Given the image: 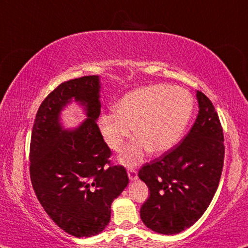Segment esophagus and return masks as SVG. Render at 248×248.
Instances as JSON below:
<instances>
[{"label": "esophagus", "instance_id": "34e87169", "mask_svg": "<svg viewBox=\"0 0 248 248\" xmlns=\"http://www.w3.org/2000/svg\"><path fill=\"white\" fill-rule=\"evenodd\" d=\"M128 177H129V179L131 180V182H134V180L138 179V173H137L135 168H129L128 169Z\"/></svg>", "mask_w": 248, "mask_h": 248}]
</instances>
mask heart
Wrapping results in <instances>:
<instances>
[{
	"label": "heart",
	"mask_w": 248,
	"mask_h": 248,
	"mask_svg": "<svg viewBox=\"0 0 248 248\" xmlns=\"http://www.w3.org/2000/svg\"><path fill=\"white\" fill-rule=\"evenodd\" d=\"M194 111L189 92L168 84H155L129 92L114 111L102 114L99 127L103 139L114 151L123 149L136 125L139 137L121 153L119 161L134 166L151 150L164 154L180 141Z\"/></svg>",
	"instance_id": "obj_1"
}]
</instances>
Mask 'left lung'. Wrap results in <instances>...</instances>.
I'll return each mask as SVG.
<instances>
[{
  "mask_svg": "<svg viewBox=\"0 0 248 248\" xmlns=\"http://www.w3.org/2000/svg\"><path fill=\"white\" fill-rule=\"evenodd\" d=\"M199 111L188 135L139 170L150 196L140 209L143 224L164 235L197 221L215 195L224 165V135L212 101L196 92Z\"/></svg>",
  "mask_w": 248,
  "mask_h": 248,
  "instance_id": "1",
  "label": "left lung"
}]
</instances>
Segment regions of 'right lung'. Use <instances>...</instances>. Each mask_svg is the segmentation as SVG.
Listing matches in <instances>:
<instances>
[{
    "instance_id": "obj_1",
    "label": "right lung",
    "mask_w": 248,
    "mask_h": 248,
    "mask_svg": "<svg viewBox=\"0 0 248 248\" xmlns=\"http://www.w3.org/2000/svg\"><path fill=\"white\" fill-rule=\"evenodd\" d=\"M101 82L87 76L61 83L36 112L30 146L33 189L50 218L76 237H91L110 221L111 204L129 183L123 166H109V147L97 124ZM76 102L86 116L64 128L61 113Z\"/></svg>"
}]
</instances>
